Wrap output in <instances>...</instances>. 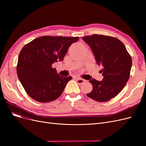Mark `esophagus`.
Masks as SVG:
<instances>
[{
	"label": "esophagus",
	"instance_id": "34e87169",
	"mask_svg": "<svg viewBox=\"0 0 146 146\" xmlns=\"http://www.w3.org/2000/svg\"><path fill=\"white\" fill-rule=\"evenodd\" d=\"M77 83H78V84H82L83 83H84L85 82V80H84V79H83V78H80V77H78V78H77Z\"/></svg>",
	"mask_w": 146,
	"mask_h": 146
}]
</instances>
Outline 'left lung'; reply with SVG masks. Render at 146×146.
Instances as JSON below:
<instances>
[{
    "mask_svg": "<svg viewBox=\"0 0 146 146\" xmlns=\"http://www.w3.org/2000/svg\"><path fill=\"white\" fill-rule=\"evenodd\" d=\"M91 47L98 65L102 67V81L92 79V90L87 96L104 102L120 92L130 77L132 65L131 56L124 44L116 38L97 35L82 38Z\"/></svg>",
    "mask_w": 146,
    "mask_h": 146,
    "instance_id": "obj_1",
    "label": "left lung"
}]
</instances>
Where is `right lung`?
<instances>
[{"label": "right lung", "mask_w": 146, "mask_h": 146, "mask_svg": "<svg viewBox=\"0 0 146 146\" xmlns=\"http://www.w3.org/2000/svg\"><path fill=\"white\" fill-rule=\"evenodd\" d=\"M79 37L43 36L21 50L16 66L18 78L27 94L39 102L55 100L62 94L72 77H62L52 64L62 61L69 46Z\"/></svg>", "instance_id": "1"}]
</instances>
